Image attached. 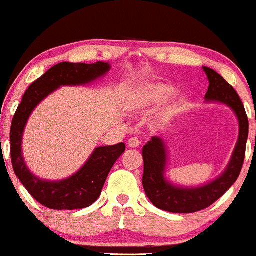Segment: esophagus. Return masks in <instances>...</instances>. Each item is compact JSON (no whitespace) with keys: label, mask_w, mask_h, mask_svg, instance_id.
Returning <instances> with one entry per match:
<instances>
[{"label":"esophagus","mask_w":256,"mask_h":256,"mask_svg":"<svg viewBox=\"0 0 256 256\" xmlns=\"http://www.w3.org/2000/svg\"><path fill=\"white\" fill-rule=\"evenodd\" d=\"M140 144V140H138L137 137H131L130 140H128V148H138Z\"/></svg>","instance_id":"esophagus-1"}]
</instances>
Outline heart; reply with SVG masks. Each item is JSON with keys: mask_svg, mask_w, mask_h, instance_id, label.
<instances>
[{"mask_svg": "<svg viewBox=\"0 0 256 256\" xmlns=\"http://www.w3.org/2000/svg\"><path fill=\"white\" fill-rule=\"evenodd\" d=\"M172 92V88L166 84H154L150 86H146V89L138 91L128 101V110L134 114H140L146 108H150L152 106L162 104ZM183 104V98H177L166 108L162 114L164 119L171 118L173 114L178 110Z\"/></svg>", "mask_w": 256, "mask_h": 256, "instance_id": "heart-1", "label": "heart"}]
</instances>
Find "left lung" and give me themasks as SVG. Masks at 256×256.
<instances>
[{
    "mask_svg": "<svg viewBox=\"0 0 256 256\" xmlns=\"http://www.w3.org/2000/svg\"><path fill=\"white\" fill-rule=\"evenodd\" d=\"M210 86L206 94L207 101H218L230 106L240 122V137L231 162L224 174L212 183L195 189H182L168 184L164 178L166 152L164 142L152 137L143 146L142 155L144 162L143 188L152 204L160 210L171 213H195L213 204L222 198L238 178L246 156L249 122L244 106L238 94L214 70L204 67Z\"/></svg>",
    "mask_w": 256,
    "mask_h": 256,
    "instance_id": "obj_1",
    "label": "left lung"
}]
</instances>
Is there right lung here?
I'll list each match as a JSON object with an SVG mask.
<instances>
[{"label":"right lung","mask_w":256,"mask_h":256,"mask_svg":"<svg viewBox=\"0 0 256 256\" xmlns=\"http://www.w3.org/2000/svg\"><path fill=\"white\" fill-rule=\"evenodd\" d=\"M110 64L60 62L48 70L26 90L10 126V158L14 173L30 195L50 210H80L89 207L101 195L106 179L116 161L125 152L124 143L98 146L88 162L71 178L61 182L40 180L26 167L22 155V131L34 108L61 85L85 84L110 71Z\"/></svg>","instance_id":"obj_1"}]
</instances>
